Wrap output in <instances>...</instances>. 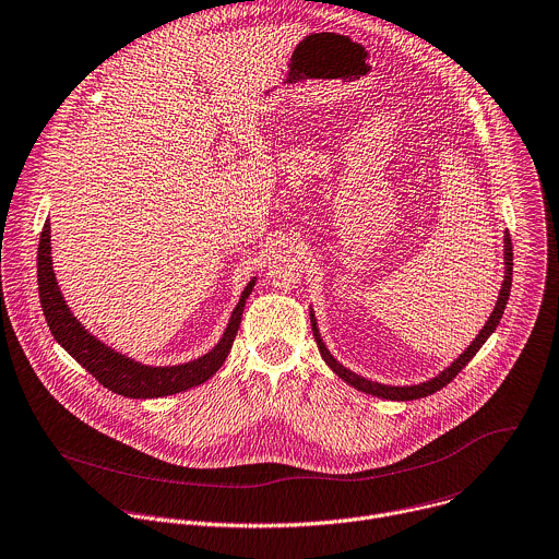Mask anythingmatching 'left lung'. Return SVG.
<instances>
[{
	"label": "left lung",
	"instance_id": "1",
	"mask_svg": "<svg viewBox=\"0 0 559 559\" xmlns=\"http://www.w3.org/2000/svg\"><path fill=\"white\" fill-rule=\"evenodd\" d=\"M511 276H513V248H511V239L509 235H504V281H502V287H500V294H498V300H496V307L491 311V316L487 318L485 326L480 329V333L472 340V344L445 368L441 370V373L428 382H421V384H413V386H386V384H380V382H370L357 373H353V370H348L346 366H342L331 353L329 348L324 346L322 337H320V331H318V322L313 318V311H309L311 316V331H313V337L318 342V350L322 355V359L326 361V366L333 370V373L344 380L346 384H350L353 389L361 391V393H368V395H376V397H382V400H393V402H411V400H421V397H428L437 391H441L443 386H448L461 370L467 366V361L478 353V348L487 342V337L496 331L502 313H504V307H507V300H509V292H511Z\"/></svg>",
	"mask_w": 559,
	"mask_h": 559
}]
</instances>
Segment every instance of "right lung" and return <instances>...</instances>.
<instances>
[{
	"label": "right lung",
	"instance_id": "1",
	"mask_svg": "<svg viewBox=\"0 0 559 559\" xmlns=\"http://www.w3.org/2000/svg\"><path fill=\"white\" fill-rule=\"evenodd\" d=\"M52 246H50V222L44 224V233L39 239V254H37V281H39V298L41 309L48 320V326L55 335V340L98 380L105 389H109L116 395L131 397V400H153V397H166L181 391H189L193 386L204 384L211 380L219 366L226 361L233 342L237 337L246 298L252 294L257 278H252L230 320L222 335V340L202 357L191 359L186 364L175 366H146L142 361H135L105 342H100L96 335H92L70 311L66 305V298L59 289L55 270H52Z\"/></svg>",
	"mask_w": 559,
	"mask_h": 559
}]
</instances>
